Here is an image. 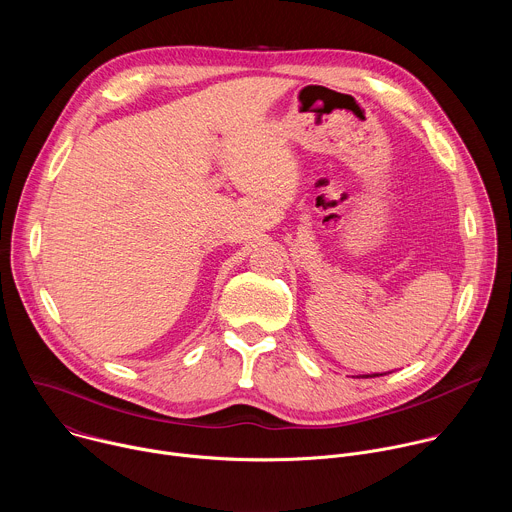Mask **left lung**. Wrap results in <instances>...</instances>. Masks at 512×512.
Masks as SVG:
<instances>
[{
    "mask_svg": "<svg viewBox=\"0 0 512 512\" xmlns=\"http://www.w3.org/2000/svg\"><path fill=\"white\" fill-rule=\"evenodd\" d=\"M367 377H371V375H364V379H367ZM373 377H379V375H373Z\"/></svg>",
    "mask_w": 512,
    "mask_h": 512,
    "instance_id": "left-lung-1",
    "label": "left lung"
}]
</instances>
